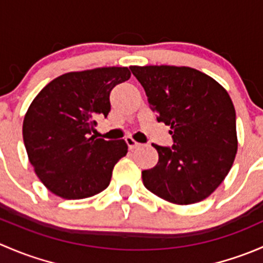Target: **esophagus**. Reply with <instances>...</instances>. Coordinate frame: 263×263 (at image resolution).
<instances>
[{"instance_id": "obj_1", "label": "esophagus", "mask_w": 263, "mask_h": 263, "mask_svg": "<svg viewBox=\"0 0 263 263\" xmlns=\"http://www.w3.org/2000/svg\"><path fill=\"white\" fill-rule=\"evenodd\" d=\"M126 144H127V146H128L129 150H135V148H137L140 145H141V144H139L137 141H135L132 137H126Z\"/></svg>"}]
</instances>
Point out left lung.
Wrapping results in <instances>:
<instances>
[{
  "label": "left lung",
  "instance_id": "obj_1",
  "mask_svg": "<svg viewBox=\"0 0 263 263\" xmlns=\"http://www.w3.org/2000/svg\"><path fill=\"white\" fill-rule=\"evenodd\" d=\"M158 121L171 126L173 146L159 154L142 182L158 197L191 205L211 195L229 173L238 150L235 109L213 78L185 66H131Z\"/></svg>",
  "mask_w": 263,
  "mask_h": 263
}]
</instances>
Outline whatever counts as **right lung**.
<instances>
[{
    "label": "right lung",
    "instance_id": "right-lung-1",
    "mask_svg": "<svg viewBox=\"0 0 263 263\" xmlns=\"http://www.w3.org/2000/svg\"><path fill=\"white\" fill-rule=\"evenodd\" d=\"M127 67H99L58 76L39 91L24 117L29 161L41 182L66 200H81L109 185L113 168L127 154L124 140L97 139L98 117L110 110L116 85Z\"/></svg>",
    "mask_w": 263,
    "mask_h": 263
}]
</instances>
